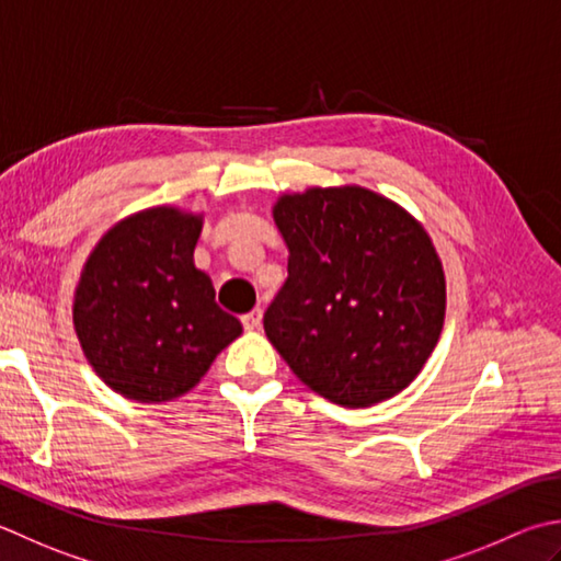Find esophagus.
Instances as JSON below:
<instances>
[{"mask_svg": "<svg viewBox=\"0 0 561 561\" xmlns=\"http://www.w3.org/2000/svg\"><path fill=\"white\" fill-rule=\"evenodd\" d=\"M243 325H245V331H257V328L262 325V311L255 309V311L245 313L243 316Z\"/></svg>", "mask_w": 561, "mask_h": 561, "instance_id": "esophagus-1", "label": "esophagus"}]
</instances>
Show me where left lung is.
Masks as SVG:
<instances>
[{
    "instance_id": "obj_1",
    "label": "left lung",
    "mask_w": 561,
    "mask_h": 561,
    "mask_svg": "<svg viewBox=\"0 0 561 561\" xmlns=\"http://www.w3.org/2000/svg\"><path fill=\"white\" fill-rule=\"evenodd\" d=\"M289 277L265 333L318 397L365 409L421 375L445 323V272L413 214L359 184L284 192Z\"/></svg>"
}]
</instances>
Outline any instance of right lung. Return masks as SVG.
Listing matches in <instances>:
<instances>
[{"instance_id":"obj_1","label":"right lung","mask_w":561,"mask_h":561,"mask_svg":"<svg viewBox=\"0 0 561 561\" xmlns=\"http://www.w3.org/2000/svg\"><path fill=\"white\" fill-rule=\"evenodd\" d=\"M204 211L148 206L96 240L72 296L80 347L108 389L138 403L190 393L243 325L194 265Z\"/></svg>"}]
</instances>
